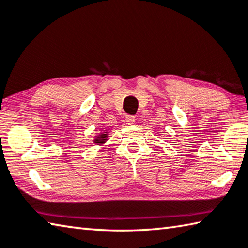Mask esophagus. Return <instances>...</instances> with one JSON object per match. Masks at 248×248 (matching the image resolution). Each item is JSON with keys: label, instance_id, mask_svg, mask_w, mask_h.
Listing matches in <instances>:
<instances>
[{"label": "esophagus", "instance_id": "1", "mask_svg": "<svg viewBox=\"0 0 248 248\" xmlns=\"http://www.w3.org/2000/svg\"><path fill=\"white\" fill-rule=\"evenodd\" d=\"M125 121H127L128 124H133L134 121H136V117L128 115L127 117H125Z\"/></svg>", "mask_w": 248, "mask_h": 248}]
</instances>
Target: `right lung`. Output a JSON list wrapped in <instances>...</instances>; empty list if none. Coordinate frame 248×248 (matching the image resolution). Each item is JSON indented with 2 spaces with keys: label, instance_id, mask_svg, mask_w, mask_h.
I'll list each match as a JSON object with an SVG mask.
<instances>
[{
  "label": "right lung",
  "instance_id": "1",
  "mask_svg": "<svg viewBox=\"0 0 248 248\" xmlns=\"http://www.w3.org/2000/svg\"><path fill=\"white\" fill-rule=\"evenodd\" d=\"M107 140H108V133L103 132L100 134H97V137H96L93 141L96 144H104Z\"/></svg>",
  "mask_w": 248,
  "mask_h": 248
}]
</instances>
